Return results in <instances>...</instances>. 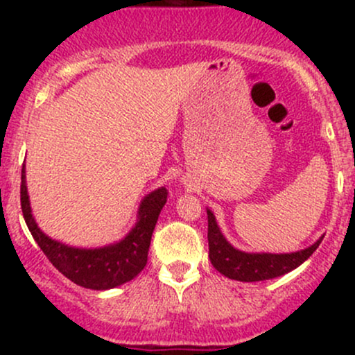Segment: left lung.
<instances>
[{
  "label": "left lung",
  "mask_w": 355,
  "mask_h": 355,
  "mask_svg": "<svg viewBox=\"0 0 355 355\" xmlns=\"http://www.w3.org/2000/svg\"><path fill=\"white\" fill-rule=\"evenodd\" d=\"M207 217H209V257L211 266L222 275L240 282L275 279L294 270L317 250L324 239L320 237L313 245L292 254H248L227 242L218 229L215 215L209 209H207Z\"/></svg>",
  "instance_id": "1"
}]
</instances>
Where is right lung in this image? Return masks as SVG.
I'll return each mask as SVG.
<instances>
[{
	"mask_svg": "<svg viewBox=\"0 0 355 355\" xmlns=\"http://www.w3.org/2000/svg\"><path fill=\"white\" fill-rule=\"evenodd\" d=\"M166 193L168 191L165 187H160L146 195L138 209L135 227L123 240L100 248H76L50 239L36 225L28 197L24 165L21 170V210L31 235L61 274L76 285L92 291H108L118 287L135 279L144 270L153 229L166 203Z\"/></svg>",
	"mask_w": 355,
	"mask_h": 355,
	"instance_id": "obj_1",
	"label": "right lung"
}]
</instances>
